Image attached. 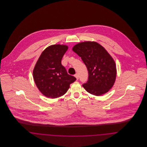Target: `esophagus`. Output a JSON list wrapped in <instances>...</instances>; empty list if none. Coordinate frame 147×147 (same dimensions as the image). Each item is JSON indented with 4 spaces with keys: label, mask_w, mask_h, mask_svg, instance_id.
I'll use <instances>...</instances> for the list:
<instances>
[{
    "label": "esophagus",
    "mask_w": 147,
    "mask_h": 147,
    "mask_svg": "<svg viewBox=\"0 0 147 147\" xmlns=\"http://www.w3.org/2000/svg\"><path fill=\"white\" fill-rule=\"evenodd\" d=\"M75 78H76V79H77V80H78V79H79V74H76L75 75Z\"/></svg>",
    "instance_id": "esophagus-1"
}]
</instances>
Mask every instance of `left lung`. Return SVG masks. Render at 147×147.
Segmentation results:
<instances>
[{
	"mask_svg": "<svg viewBox=\"0 0 147 147\" xmlns=\"http://www.w3.org/2000/svg\"><path fill=\"white\" fill-rule=\"evenodd\" d=\"M72 50L81 57L88 71V80L83 84L89 93L101 96L113 86L117 76L115 63L104 47L96 42H81Z\"/></svg>",
	"mask_w": 147,
	"mask_h": 147,
	"instance_id": "obj_1",
	"label": "left lung"
}]
</instances>
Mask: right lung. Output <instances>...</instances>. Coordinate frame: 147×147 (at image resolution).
Instances as JSON below:
<instances>
[{"instance_id": "1", "label": "right lung", "mask_w": 147, "mask_h": 147, "mask_svg": "<svg viewBox=\"0 0 147 147\" xmlns=\"http://www.w3.org/2000/svg\"><path fill=\"white\" fill-rule=\"evenodd\" d=\"M68 49L66 45L47 47L35 65L33 75L39 90L47 97L55 98L64 95L76 79L68 74L61 61Z\"/></svg>"}]
</instances>
